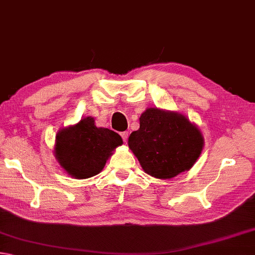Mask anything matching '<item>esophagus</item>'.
I'll return each mask as SVG.
<instances>
[{
	"mask_svg": "<svg viewBox=\"0 0 255 255\" xmlns=\"http://www.w3.org/2000/svg\"><path fill=\"white\" fill-rule=\"evenodd\" d=\"M120 135H121L122 136V138H123V141L124 142H127L128 141V132H121V133H120Z\"/></svg>",
	"mask_w": 255,
	"mask_h": 255,
	"instance_id": "1",
	"label": "esophagus"
}]
</instances>
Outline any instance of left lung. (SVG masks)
<instances>
[{
  "mask_svg": "<svg viewBox=\"0 0 255 255\" xmlns=\"http://www.w3.org/2000/svg\"><path fill=\"white\" fill-rule=\"evenodd\" d=\"M128 147L147 174L172 179L193 166L203 137L183 115L147 109L140 118V128L128 137Z\"/></svg>",
  "mask_w": 255,
  "mask_h": 255,
  "instance_id": "obj_1",
  "label": "left lung"
}]
</instances>
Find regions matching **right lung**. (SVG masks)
Masks as SVG:
<instances>
[{
  "label": "right lung",
  "instance_id": "right-lung-1",
  "mask_svg": "<svg viewBox=\"0 0 255 255\" xmlns=\"http://www.w3.org/2000/svg\"><path fill=\"white\" fill-rule=\"evenodd\" d=\"M122 143L117 132L97 128L94 119L88 117L57 133L55 156L70 175L88 179L103 170L114 148Z\"/></svg>",
  "mask_w": 255,
  "mask_h": 255
}]
</instances>
